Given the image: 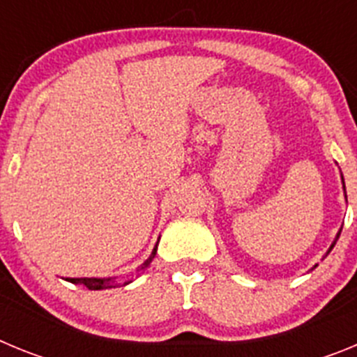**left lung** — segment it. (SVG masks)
<instances>
[{"label":"left lung","instance_id":"1","mask_svg":"<svg viewBox=\"0 0 357 357\" xmlns=\"http://www.w3.org/2000/svg\"><path fill=\"white\" fill-rule=\"evenodd\" d=\"M342 184H343V193H345V182H343V175H342ZM345 198H347V193H345ZM340 234H342V229H340V230H338V234H336V238H334L333 245H331V247H329V250H327V254H329V252H331V250H333V248H334V245H336V241H338ZM327 254H326V255H327ZM314 266H317V264H314ZM314 266H313V268H314ZM313 268H311V270H313Z\"/></svg>","mask_w":357,"mask_h":357}]
</instances>
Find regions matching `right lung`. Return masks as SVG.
Listing matches in <instances>:
<instances>
[{
  "instance_id": "obj_1",
  "label": "right lung",
  "mask_w": 357,
  "mask_h": 357,
  "mask_svg": "<svg viewBox=\"0 0 357 357\" xmlns=\"http://www.w3.org/2000/svg\"><path fill=\"white\" fill-rule=\"evenodd\" d=\"M155 254H157V245L153 247V250H151L150 257H148V259L144 261L139 268H137V272H143L144 268L150 266V263L153 261ZM114 279L116 277H80V279H73V277H68L66 280H68V282H73V284H84L87 289H109V288H116V286H118V282H116ZM130 282L132 280H127L125 284H130Z\"/></svg>"
}]
</instances>
